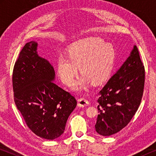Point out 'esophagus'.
I'll use <instances>...</instances> for the list:
<instances>
[{"label": "esophagus", "instance_id": "1", "mask_svg": "<svg viewBox=\"0 0 156 156\" xmlns=\"http://www.w3.org/2000/svg\"><path fill=\"white\" fill-rule=\"evenodd\" d=\"M89 105V102H88V100L84 98H81L78 99V105L80 107H87Z\"/></svg>", "mask_w": 156, "mask_h": 156}]
</instances>
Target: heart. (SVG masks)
<instances>
[{
	"mask_svg": "<svg viewBox=\"0 0 156 156\" xmlns=\"http://www.w3.org/2000/svg\"><path fill=\"white\" fill-rule=\"evenodd\" d=\"M115 57L114 47L100 38L82 39L68 47L67 57L61 56L58 58L57 75L63 83L69 86L79 66L82 75L73 82L72 89L83 91L87 88L89 82L96 84L107 80L114 67Z\"/></svg>",
	"mask_w": 156,
	"mask_h": 156,
	"instance_id": "b5f03b06",
	"label": "heart"
}]
</instances>
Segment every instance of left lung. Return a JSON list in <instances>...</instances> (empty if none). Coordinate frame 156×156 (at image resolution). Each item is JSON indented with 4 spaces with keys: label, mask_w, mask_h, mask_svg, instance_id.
<instances>
[{
    "label": "left lung",
    "mask_w": 156,
    "mask_h": 156,
    "mask_svg": "<svg viewBox=\"0 0 156 156\" xmlns=\"http://www.w3.org/2000/svg\"><path fill=\"white\" fill-rule=\"evenodd\" d=\"M144 67L136 45L120 68L99 92L96 132L109 136L125 127L140 105L144 86Z\"/></svg>",
    "instance_id": "8db88e82"
}]
</instances>
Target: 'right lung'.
<instances>
[{"instance_id":"1","label":"right lung","mask_w":156,"mask_h":156,"mask_svg":"<svg viewBox=\"0 0 156 156\" xmlns=\"http://www.w3.org/2000/svg\"><path fill=\"white\" fill-rule=\"evenodd\" d=\"M37 47L35 41L26 43L15 63L12 76L14 102L31 131L53 140L64 133L77 102L54 83V67L38 56Z\"/></svg>"}]
</instances>
